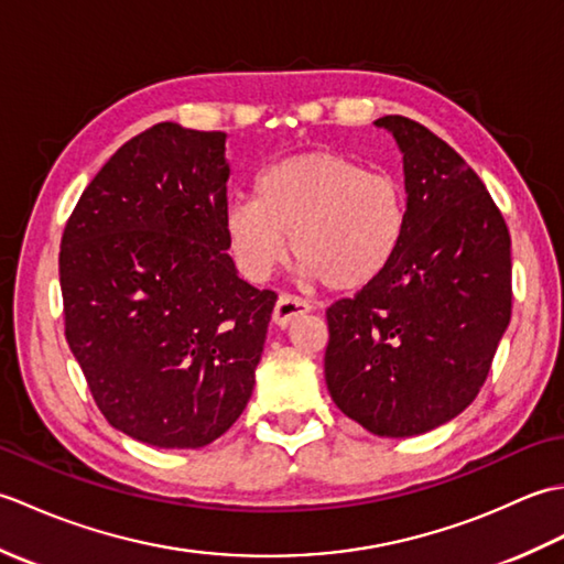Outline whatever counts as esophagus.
<instances>
[{
  "instance_id": "esophagus-1",
  "label": "esophagus",
  "mask_w": 564,
  "mask_h": 564,
  "mask_svg": "<svg viewBox=\"0 0 564 564\" xmlns=\"http://www.w3.org/2000/svg\"><path fill=\"white\" fill-rule=\"evenodd\" d=\"M310 310H313V305H310L307 301H303V297L291 295V293H283L279 297V303H275V307H273V322L279 327H289L291 322H295L297 317L307 315Z\"/></svg>"
}]
</instances>
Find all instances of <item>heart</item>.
Segmentation results:
<instances>
[{"label": "heart", "instance_id": "b5f03b06", "mask_svg": "<svg viewBox=\"0 0 564 564\" xmlns=\"http://www.w3.org/2000/svg\"><path fill=\"white\" fill-rule=\"evenodd\" d=\"M237 267L269 279L285 259L289 237L303 271L332 291H361L386 273L410 230L404 184L390 172L334 150L291 154L261 170L254 196L223 213Z\"/></svg>", "mask_w": 564, "mask_h": 564}]
</instances>
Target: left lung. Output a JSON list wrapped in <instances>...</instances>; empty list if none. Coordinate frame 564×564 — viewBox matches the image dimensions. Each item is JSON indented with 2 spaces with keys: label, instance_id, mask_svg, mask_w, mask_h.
Returning <instances> with one entry per match:
<instances>
[{
  "label": "left lung",
  "instance_id": "8db88e82",
  "mask_svg": "<svg viewBox=\"0 0 564 564\" xmlns=\"http://www.w3.org/2000/svg\"><path fill=\"white\" fill-rule=\"evenodd\" d=\"M398 140L410 230L392 267L327 307L334 404L376 436L436 429L470 404L511 319V237L497 203L448 142L404 116Z\"/></svg>",
  "mask_w": 564,
  "mask_h": 564
}]
</instances>
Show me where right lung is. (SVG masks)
I'll return each instance as SVG.
<instances>
[{
  "label": "right lung",
  "mask_w": 564,
  "mask_h": 564,
  "mask_svg": "<svg viewBox=\"0 0 564 564\" xmlns=\"http://www.w3.org/2000/svg\"><path fill=\"white\" fill-rule=\"evenodd\" d=\"M225 133L158 123L84 188L59 242L65 337L109 424L158 448L223 436L275 305L227 254Z\"/></svg>",
  "instance_id": "1"
}]
</instances>
